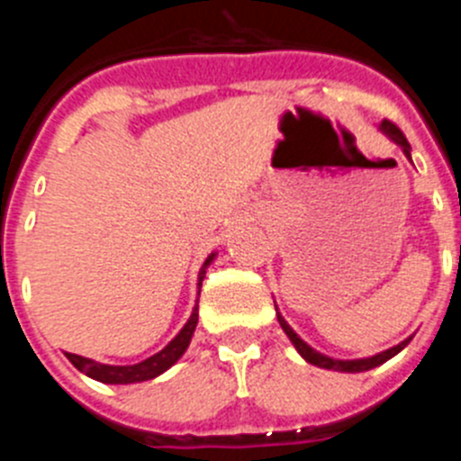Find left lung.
Instances as JSON below:
<instances>
[{"label":"left lung","mask_w":461,"mask_h":461,"mask_svg":"<svg viewBox=\"0 0 461 461\" xmlns=\"http://www.w3.org/2000/svg\"><path fill=\"white\" fill-rule=\"evenodd\" d=\"M378 129H381V131L385 133V136H388L390 140L397 142L399 148L404 149L406 157L411 158V145H409V140H406L404 133L399 131V126H397V124H393V122H388V120H383L381 124H378ZM276 319H279L281 330L286 332V337L293 341V346H295L297 353H300V356H303L304 360L312 362V365H316V367L335 369V372H348V374L367 372V369L378 367V365H383V362H388L390 357L397 356V353L402 351V348H404V346L411 341V337H409V339H404V341H402V344L393 346V348H388V351L376 353V356H372V357H360V360H335V357H328V356H323V353L313 351V348L307 344V341L300 339V337L295 335V330H293L291 325H288L286 321H284V316H281L279 312H276Z\"/></svg>","instance_id":"obj_1"}]
</instances>
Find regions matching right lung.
<instances>
[{"label":"right lung","instance_id":"right-lung-1","mask_svg":"<svg viewBox=\"0 0 461 461\" xmlns=\"http://www.w3.org/2000/svg\"><path fill=\"white\" fill-rule=\"evenodd\" d=\"M217 254H210L207 260L203 263L201 272H198V295H201V286H203V279H205V270L210 266L212 260H214ZM198 325V300H195V307L191 312L189 321L185 323V328L177 332L173 341H170L166 348H161L158 353H154L152 357L148 360L138 362V365H104V362H96V360H89V357L83 356H76V353H67V357L71 360V365L78 372L87 374L89 378L94 381H101V383H113V385H126V383H142V381H149V378H157L158 374H164L166 369H170L175 362L180 360L185 356V351L189 348V341L194 337V330Z\"/></svg>","mask_w":461,"mask_h":461}]
</instances>
